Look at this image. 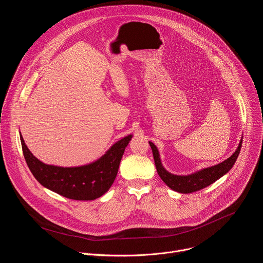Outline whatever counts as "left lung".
Instances as JSON below:
<instances>
[{
	"label": "left lung",
	"instance_id": "obj_1",
	"mask_svg": "<svg viewBox=\"0 0 263 263\" xmlns=\"http://www.w3.org/2000/svg\"><path fill=\"white\" fill-rule=\"evenodd\" d=\"M241 143L242 139L239 142V145L235 152L227 159L226 161L213 166L209 168L202 169L196 173L190 174V175H174L168 172L162 165L161 159H160V153L159 150H157L156 146L152 143L149 142V145L152 149V154H153V159L156 167V171L159 173L160 177L162 180L173 191L182 193V194H190L194 193L197 191H200L208 185H211L215 181H217L219 178H221L223 175H225L235 164V161L238 157L240 148H241Z\"/></svg>",
	"mask_w": 263,
	"mask_h": 263
}]
</instances>
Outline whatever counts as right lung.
Wrapping results in <instances>:
<instances>
[{"label":"right lung","instance_id":"1","mask_svg":"<svg viewBox=\"0 0 263 263\" xmlns=\"http://www.w3.org/2000/svg\"><path fill=\"white\" fill-rule=\"evenodd\" d=\"M132 138L128 135L116 142L100 159L91 164L70 168L43 164L31 153L22 135L21 142L27 165L40 184L65 198L88 201L99 198L112 186Z\"/></svg>","mask_w":263,"mask_h":263}]
</instances>
